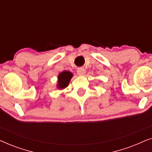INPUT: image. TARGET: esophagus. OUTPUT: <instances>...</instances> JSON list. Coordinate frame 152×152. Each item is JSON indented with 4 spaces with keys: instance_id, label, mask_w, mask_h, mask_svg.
Masks as SVG:
<instances>
[{
    "instance_id": "obj_1",
    "label": "esophagus",
    "mask_w": 152,
    "mask_h": 152,
    "mask_svg": "<svg viewBox=\"0 0 152 152\" xmlns=\"http://www.w3.org/2000/svg\"><path fill=\"white\" fill-rule=\"evenodd\" d=\"M77 75L80 76H84L85 73H86V70H85L84 68H80L77 69Z\"/></svg>"
}]
</instances>
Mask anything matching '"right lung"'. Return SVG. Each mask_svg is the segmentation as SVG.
<instances>
[{"label": "right lung", "mask_w": 152, "mask_h": 152, "mask_svg": "<svg viewBox=\"0 0 152 152\" xmlns=\"http://www.w3.org/2000/svg\"><path fill=\"white\" fill-rule=\"evenodd\" d=\"M73 77V75L70 71H64L60 72L57 77V88L59 90L66 88L68 86L70 82V80Z\"/></svg>", "instance_id": "1"}]
</instances>
